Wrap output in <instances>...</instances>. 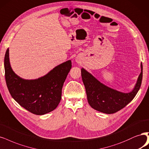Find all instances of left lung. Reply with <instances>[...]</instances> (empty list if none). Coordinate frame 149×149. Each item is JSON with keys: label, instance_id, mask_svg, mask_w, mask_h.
<instances>
[{"label": "left lung", "instance_id": "8db88e82", "mask_svg": "<svg viewBox=\"0 0 149 149\" xmlns=\"http://www.w3.org/2000/svg\"><path fill=\"white\" fill-rule=\"evenodd\" d=\"M141 72L132 91L125 93L107 86L88 71L81 68V76L84 84L88 103L92 109L106 114H112L123 109L134 98L139 91L142 79Z\"/></svg>", "mask_w": 149, "mask_h": 149}]
</instances>
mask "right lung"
Returning a JSON list of instances; mask_svg holds the SVG:
<instances>
[{"mask_svg": "<svg viewBox=\"0 0 149 149\" xmlns=\"http://www.w3.org/2000/svg\"><path fill=\"white\" fill-rule=\"evenodd\" d=\"M4 68L7 86L13 99L32 113L42 115L53 111L58 105L63 83L71 68V61L68 60L57 65L38 79H25L13 71L7 49Z\"/></svg>", "mask_w": 149, "mask_h": 149, "instance_id": "right-lung-1", "label": "right lung"}]
</instances>
